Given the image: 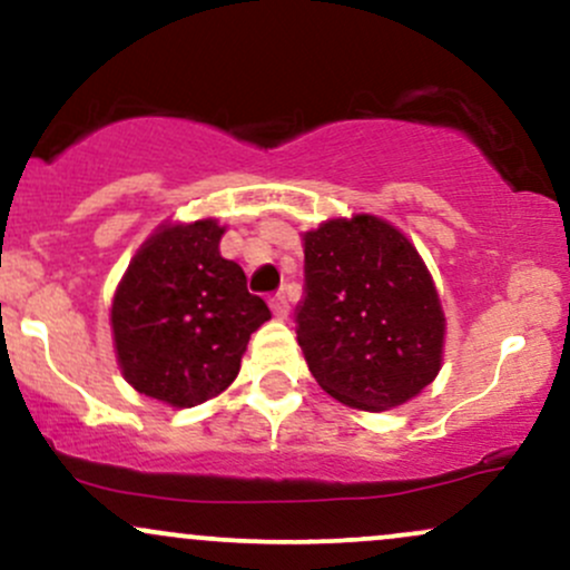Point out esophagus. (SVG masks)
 Instances as JSON below:
<instances>
[{
	"instance_id": "obj_1",
	"label": "esophagus",
	"mask_w": 570,
	"mask_h": 570,
	"mask_svg": "<svg viewBox=\"0 0 570 570\" xmlns=\"http://www.w3.org/2000/svg\"><path fill=\"white\" fill-rule=\"evenodd\" d=\"M271 311H273V316L284 322V318H289V299H286L284 294H276V297L271 299Z\"/></svg>"
}]
</instances>
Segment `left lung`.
Segmentation results:
<instances>
[{"label": "left lung", "instance_id": "obj_1", "mask_svg": "<svg viewBox=\"0 0 570 570\" xmlns=\"http://www.w3.org/2000/svg\"><path fill=\"white\" fill-rule=\"evenodd\" d=\"M297 343L316 383L353 410L410 402L440 375L444 313L407 235L372 214L303 233Z\"/></svg>", "mask_w": 570, "mask_h": 570}]
</instances>
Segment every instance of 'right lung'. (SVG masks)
<instances>
[{
  "instance_id": "obj_1",
  "label": "right lung",
  "mask_w": 570,
  "mask_h": 570,
  "mask_svg": "<svg viewBox=\"0 0 570 570\" xmlns=\"http://www.w3.org/2000/svg\"><path fill=\"white\" fill-rule=\"evenodd\" d=\"M217 219L166 222L130 259L112 299L122 377L144 396L195 407L235 381L265 299L246 289L238 263L219 254Z\"/></svg>"
}]
</instances>
